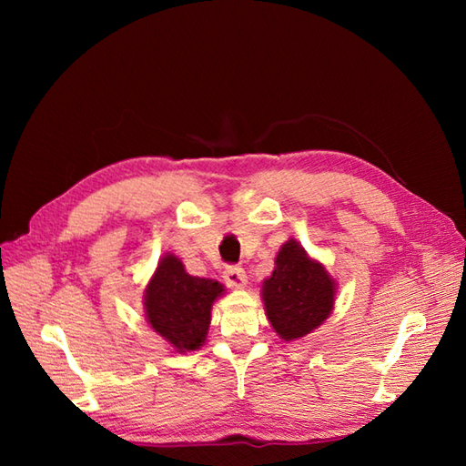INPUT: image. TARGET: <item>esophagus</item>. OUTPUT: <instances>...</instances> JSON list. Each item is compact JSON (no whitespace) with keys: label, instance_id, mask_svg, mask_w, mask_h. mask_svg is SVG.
I'll use <instances>...</instances> for the list:
<instances>
[{"label":"esophagus","instance_id":"esophagus-1","mask_svg":"<svg viewBox=\"0 0 466 466\" xmlns=\"http://www.w3.org/2000/svg\"><path fill=\"white\" fill-rule=\"evenodd\" d=\"M224 280L230 289H244L246 282H248V276H246V270L240 268V266H230L224 272Z\"/></svg>","mask_w":466,"mask_h":466}]
</instances>
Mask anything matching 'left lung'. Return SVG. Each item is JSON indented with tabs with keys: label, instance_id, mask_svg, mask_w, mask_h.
Returning <instances> with one entry per match:
<instances>
[{
	"label": "left lung",
	"instance_id": "1",
	"mask_svg": "<svg viewBox=\"0 0 466 466\" xmlns=\"http://www.w3.org/2000/svg\"><path fill=\"white\" fill-rule=\"evenodd\" d=\"M339 284L326 266L312 258L296 238H289L262 282L266 319L284 342L300 340L324 324L334 309Z\"/></svg>",
	"mask_w": 466,
	"mask_h": 466
}]
</instances>
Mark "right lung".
Returning <instances> with one entry per match:
<instances>
[{"mask_svg":"<svg viewBox=\"0 0 466 466\" xmlns=\"http://www.w3.org/2000/svg\"><path fill=\"white\" fill-rule=\"evenodd\" d=\"M226 294L214 279L187 274L177 256L166 252L144 289V314L150 329L177 354L200 350L214 302Z\"/></svg>","mask_w":466,"mask_h":466,"instance_id":"right-lung-1","label":"right lung"}]
</instances>
